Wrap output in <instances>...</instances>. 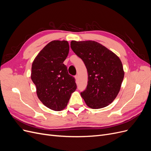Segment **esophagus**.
Listing matches in <instances>:
<instances>
[{
	"label": "esophagus",
	"instance_id": "34e87169",
	"mask_svg": "<svg viewBox=\"0 0 151 151\" xmlns=\"http://www.w3.org/2000/svg\"><path fill=\"white\" fill-rule=\"evenodd\" d=\"M74 77H75L76 81H77V80H78V76H76Z\"/></svg>",
	"mask_w": 151,
	"mask_h": 151
}]
</instances>
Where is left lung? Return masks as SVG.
<instances>
[{"mask_svg": "<svg viewBox=\"0 0 151 151\" xmlns=\"http://www.w3.org/2000/svg\"><path fill=\"white\" fill-rule=\"evenodd\" d=\"M70 47L88 70V86L81 93L87 106L92 109L108 106L117 96L124 77L120 58L95 41H72Z\"/></svg>", "mask_w": 151, "mask_h": 151, "instance_id": "8db88e82", "label": "left lung"}]
</instances>
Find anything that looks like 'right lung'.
<instances>
[{
  "label": "right lung",
  "instance_id": "add662e5",
  "mask_svg": "<svg viewBox=\"0 0 151 151\" xmlns=\"http://www.w3.org/2000/svg\"><path fill=\"white\" fill-rule=\"evenodd\" d=\"M68 52L67 41L53 40L41 50L32 63L31 79L38 98L54 111L65 109L77 88L74 78L63 64Z\"/></svg>",
  "mask_w": 151,
  "mask_h": 151
}]
</instances>
